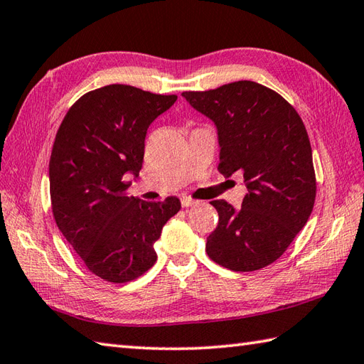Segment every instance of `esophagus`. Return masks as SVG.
<instances>
[{
    "label": "esophagus",
    "mask_w": 364,
    "mask_h": 364,
    "mask_svg": "<svg viewBox=\"0 0 364 364\" xmlns=\"http://www.w3.org/2000/svg\"><path fill=\"white\" fill-rule=\"evenodd\" d=\"M194 205H197V200L186 197V196L181 197V206L183 208H189V206H194Z\"/></svg>",
    "instance_id": "34e87169"
}]
</instances>
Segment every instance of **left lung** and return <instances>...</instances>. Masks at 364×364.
<instances>
[{
    "label": "left lung",
    "mask_w": 364,
    "mask_h": 364,
    "mask_svg": "<svg viewBox=\"0 0 364 364\" xmlns=\"http://www.w3.org/2000/svg\"><path fill=\"white\" fill-rule=\"evenodd\" d=\"M181 95L218 128L219 172L242 173L247 186L241 210L225 200L211 202L219 223L206 239L208 257L235 272L272 264L314 206L316 175L304 122L282 95L253 81Z\"/></svg>",
    "instance_id": "left-lung-1"
}]
</instances>
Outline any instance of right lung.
Here are the masks:
<instances>
[{"mask_svg": "<svg viewBox=\"0 0 364 364\" xmlns=\"http://www.w3.org/2000/svg\"><path fill=\"white\" fill-rule=\"evenodd\" d=\"M125 84L84 94L68 109L50 158L51 210L60 233L92 274L127 283L154 262V242L181 210L176 197L128 196L139 175L150 123L176 102Z\"/></svg>", "mask_w": 364, "mask_h": 364, "instance_id": "add662e5", "label": "right lung"}]
</instances>
